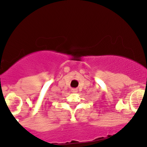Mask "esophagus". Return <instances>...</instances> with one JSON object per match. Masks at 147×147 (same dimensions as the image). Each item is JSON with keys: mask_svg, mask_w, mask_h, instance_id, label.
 Segmentation results:
<instances>
[{"mask_svg": "<svg viewBox=\"0 0 147 147\" xmlns=\"http://www.w3.org/2000/svg\"><path fill=\"white\" fill-rule=\"evenodd\" d=\"M71 92H73V93H77V89L72 88L71 89Z\"/></svg>", "mask_w": 147, "mask_h": 147, "instance_id": "34e87169", "label": "esophagus"}]
</instances>
